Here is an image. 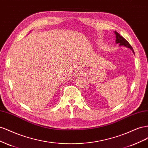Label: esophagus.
<instances>
[{"mask_svg":"<svg viewBox=\"0 0 148 148\" xmlns=\"http://www.w3.org/2000/svg\"><path fill=\"white\" fill-rule=\"evenodd\" d=\"M84 74V71L83 69H78L75 71V77H80L83 76Z\"/></svg>","mask_w":148,"mask_h":148,"instance_id":"34e87169","label":"esophagus"}]
</instances>
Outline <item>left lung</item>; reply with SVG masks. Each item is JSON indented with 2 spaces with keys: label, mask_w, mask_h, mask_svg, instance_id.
<instances>
[{
  "label": "left lung",
  "mask_w": 148,
  "mask_h": 148,
  "mask_svg": "<svg viewBox=\"0 0 148 148\" xmlns=\"http://www.w3.org/2000/svg\"><path fill=\"white\" fill-rule=\"evenodd\" d=\"M114 33L115 34V43L119 44V46H123L125 47H127L132 51L133 54H135V52H134L132 47L130 46V44L128 43V42L126 39H124L122 36H120L117 32L114 31Z\"/></svg>",
  "instance_id": "obj_1"
}]
</instances>
